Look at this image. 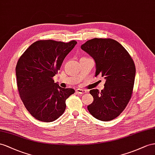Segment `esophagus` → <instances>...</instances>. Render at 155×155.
I'll list each match as a JSON object with an SVG mask.
<instances>
[{
	"mask_svg": "<svg viewBox=\"0 0 155 155\" xmlns=\"http://www.w3.org/2000/svg\"><path fill=\"white\" fill-rule=\"evenodd\" d=\"M76 92L78 94H86V93H87V90H84V89H77Z\"/></svg>",
	"mask_w": 155,
	"mask_h": 155,
	"instance_id": "esophagus-1",
	"label": "esophagus"
}]
</instances>
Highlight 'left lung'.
I'll use <instances>...</instances> for the list:
<instances>
[{"label": "left lung", "mask_w": 155, "mask_h": 155, "mask_svg": "<svg viewBox=\"0 0 155 155\" xmlns=\"http://www.w3.org/2000/svg\"><path fill=\"white\" fill-rule=\"evenodd\" d=\"M81 49L96 63V74L105 79L104 89L91 90L94 101L88 106L90 113L102 121L117 117L126 108L132 94L136 67L128 51L111 38L89 40Z\"/></svg>", "instance_id": "left-lung-1"}]
</instances>
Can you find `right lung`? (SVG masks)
<instances>
[{
  "label": "right lung",
  "mask_w": 155,
  "mask_h": 155,
  "mask_svg": "<svg viewBox=\"0 0 155 155\" xmlns=\"http://www.w3.org/2000/svg\"><path fill=\"white\" fill-rule=\"evenodd\" d=\"M77 42L45 40L32 44L19 58L15 67L18 89L29 113L37 120L52 122L64 113L65 101L74 93L52 79Z\"/></svg>",
  "instance_id": "obj_1"
}]
</instances>
